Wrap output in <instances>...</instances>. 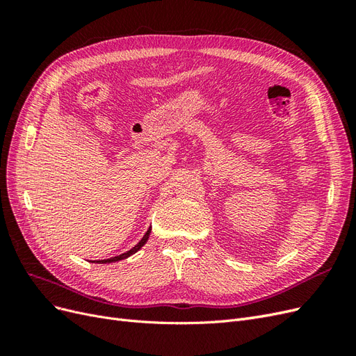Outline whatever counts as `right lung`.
Wrapping results in <instances>:
<instances>
[{"mask_svg":"<svg viewBox=\"0 0 356 356\" xmlns=\"http://www.w3.org/2000/svg\"><path fill=\"white\" fill-rule=\"evenodd\" d=\"M149 233H152V227H149L148 230H147V233L144 234V238L139 241V243H136L131 251H127V252H124V254H120V255H117V257H113V258H108V260H101V261H96V263H114V261H120V260H123V258H127V257H131L132 254H135L136 251H139L141 250V248L145 245V242L148 241V236H149ZM95 263V261H93Z\"/></svg>","mask_w":356,"mask_h":356,"instance_id":"add662e5","label":"right lung"}]
</instances>
